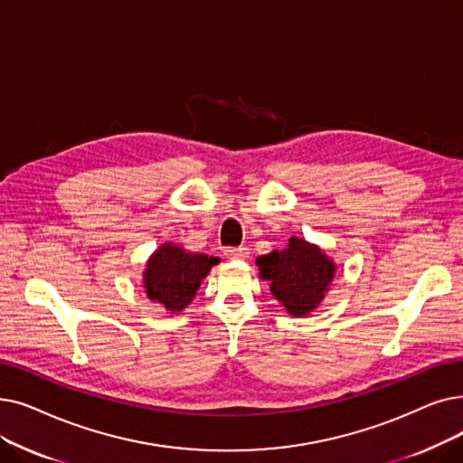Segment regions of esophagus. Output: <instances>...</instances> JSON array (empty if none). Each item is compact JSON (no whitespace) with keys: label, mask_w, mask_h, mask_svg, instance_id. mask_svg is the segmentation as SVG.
<instances>
[{"label":"esophagus","mask_w":463,"mask_h":463,"mask_svg":"<svg viewBox=\"0 0 463 463\" xmlns=\"http://www.w3.org/2000/svg\"><path fill=\"white\" fill-rule=\"evenodd\" d=\"M248 255H250V250L244 248V246L225 250V257L232 259V260H244V259H248Z\"/></svg>","instance_id":"1"}]
</instances>
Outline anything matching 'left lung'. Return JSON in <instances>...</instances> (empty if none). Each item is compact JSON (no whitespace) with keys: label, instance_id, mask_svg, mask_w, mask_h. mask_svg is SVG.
<instances>
[{"label":"left lung","instance_id":"1","mask_svg":"<svg viewBox=\"0 0 463 463\" xmlns=\"http://www.w3.org/2000/svg\"><path fill=\"white\" fill-rule=\"evenodd\" d=\"M255 263L274 298L293 317L314 312L329 293L336 274V263L324 250L297 236L289 238L284 250H274Z\"/></svg>","mask_w":463,"mask_h":463}]
</instances>
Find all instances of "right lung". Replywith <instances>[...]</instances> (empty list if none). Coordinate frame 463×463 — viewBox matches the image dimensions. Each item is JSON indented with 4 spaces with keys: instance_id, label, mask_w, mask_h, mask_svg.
<instances>
[{
    "instance_id": "obj_1",
    "label": "right lung",
    "mask_w": 463,
    "mask_h": 463,
    "mask_svg": "<svg viewBox=\"0 0 463 463\" xmlns=\"http://www.w3.org/2000/svg\"><path fill=\"white\" fill-rule=\"evenodd\" d=\"M217 263V257L187 251L174 242L160 244L146 263V295L168 314L182 312L193 303L203 279Z\"/></svg>"
}]
</instances>
